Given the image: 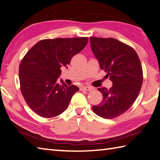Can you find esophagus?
Listing matches in <instances>:
<instances>
[{"instance_id":"1","label":"esophagus","mask_w":160,"mask_h":160,"mask_svg":"<svg viewBox=\"0 0 160 160\" xmlns=\"http://www.w3.org/2000/svg\"><path fill=\"white\" fill-rule=\"evenodd\" d=\"M81 90L82 91H91L93 90V88L91 87V86H83V87L81 88Z\"/></svg>"}]
</instances>
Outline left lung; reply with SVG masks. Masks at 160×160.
I'll use <instances>...</instances> for the list:
<instances>
[{
    "instance_id": "left-lung-1",
    "label": "left lung",
    "mask_w": 160,
    "mask_h": 160,
    "mask_svg": "<svg viewBox=\"0 0 160 160\" xmlns=\"http://www.w3.org/2000/svg\"><path fill=\"white\" fill-rule=\"evenodd\" d=\"M90 41L100 67L112 82L110 89H98L103 98L92 108L102 118H115L130 108L140 93L142 83L141 61L133 48L117 39L91 37Z\"/></svg>"
}]
</instances>
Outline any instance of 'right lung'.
Here are the masks:
<instances>
[{
    "label": "right lung",
    "mask_w": 160,
    "mask_h": 160,
    "mask_svg": "<svg viewBox=\"0 0 160 160\" xmlns=\"http://www.w3.org/2000/svg\"><path fill=\"white\" fill-rule=\"evenodd\" d=\"M88 37L44 39L36 43L22 59L19 77L22 96L29 107L45 118L66 110L79 88L59 83L62 67H67L73 56L84 48Z\"/></svg>",
    "instance_id": "add662e5"
}]
</instances>
